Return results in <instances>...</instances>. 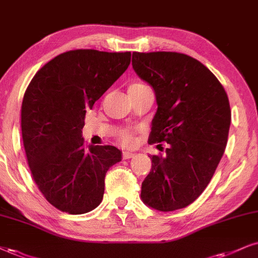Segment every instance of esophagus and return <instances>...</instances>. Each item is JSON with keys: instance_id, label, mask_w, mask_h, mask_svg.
Returning a JSON list of instances; mask_svg holds the SVG:
<instances>
[{"instance_id": "34e87169", "label": "esophagus", "mask_w": 258, "mask_h": 258, "mask_svg": "<svg viewBox=\"0 0 258 258\" xmlns=\"http://www.w3.org/2000/svg\"><path fill=\"white\" fill-rule=\"evenodd\" d=\"M123 159H130V158H133L134 157V153H132V152H126V151H124L123 152Z\"/></svg>"}]
</instances>
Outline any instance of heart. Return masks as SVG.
Wrapping results in <instances>:
<instances>
[{"instance_id": "1", "label": "heart", "mask_w": 258, "mask_h": 258, "mask_svg": "<svg viewBox=\"0 0 258 258\" xmlns=\"http://www.w3.org/2000/svg\"><path fill=\"white\" fill-rule=\"evenodd\" d=\"M139 87H145V85L142 84H133L129 87L130 88H139ZM117 140L120 142V144L124 146H130L134 144V130L132 129H119L117 132Z\"/></svg>"}]
</instances>
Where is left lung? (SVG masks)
I'll return each mask as SVG.
<instances>
[{"label": "left lung", "mask_w": 258, "mask_h": 258, "mask_svg": "<svg viewBox=\"0 0 258 258\" xmlns=\"http://www.w3.org/2000/svg\"><path fill=\"white\" fill-rule=\"evenodd\" d=\"M133 68L157 98L149 144H168L165 157H151L141 200L160 212L185 208L211 182L225 152L228 97L206 66L184 53L134 52Z\"/></svg>", "instance_id": "left-lung-1"}]
</instances>
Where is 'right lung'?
Wrapping results in <instances>:
<instances>
[{
	"label": "right lung",
	"instance_id": "1",
	"mask_svg": "<svg viewBox=\"0 0 258 258\" xmlns=\"http://www.w3.org/2000/svg\"><path fill=\"white\" fill-rule=\"evenodd\" d=\"M130 52L72 50L33 76L21 106V133L32 177L53 207L85 214L100 205L105 174L122 160L113 146H86V110L130 64Z\"/></svg>",
	"mask_w": 258,
	"mask_h": 258
}]
</instances>
